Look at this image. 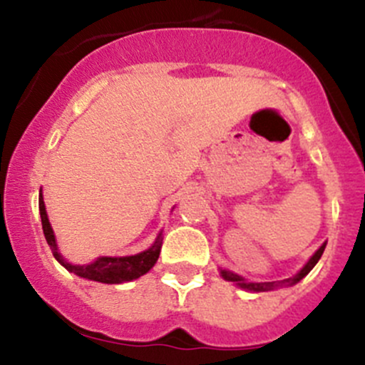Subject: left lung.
<instances>
[{
  "label": "left lung",
  "instance_id": "8db88e82",
  "mask_svg": "<svg viewBox=\"0 0 365 365\" xmlns=\"http://www.w3.org/2000/svg\"><path fill=\"white\" fill-rule=\"evenodd\" d=\"M324 247H327V242L321 244L319 250H317L316 253H314L312 257L309 258V262H307V264L303 265V267L299 269L298 272H296L294 277L285 278V280H280V282H250V280H246L244 277H240V274H237V272L228 271V269H219V274H221L222 280L232 282L233 285H237V287L242 289V291H247V292H267V291H274V289L292 287V285L298 284L299 280H303V278H305L307 274L312 271L314 265L319 262V258H321V255H323Z\"/></svg>",
  "mask_w": 365,
  "mask_h": 365
}]
</instances>
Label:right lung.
Listing matches in <instances>:
<instances>
[{
	"instance_id": "1",
	"label": "right lung",
	"mask_w": 365,
	"mask_h": 365,
	"mask_svg": "<svg viewBox=\"0 0 365 365\" xmlns=\"http://www.w3.org/2000/svg\"><path fill=\"white\" fill-rule=\"evenodd\" d=\"M38 212H41L42 232H44V237L46 240H48V246L49 250H51L53 257L56 258V262H58L62 267H66L67 271L76 274V277L85 278V280L100 282V284L118 285L137 280V278L146 274V272L157 264L158 255H160L162 239H164L162 232L158 233L155 242L151 244L148 250L140 251V253L137 255H126V257H98L96 260H93L91 264H73V262L66 260L63 255L60 253L55 232H53L51 222H49L48 219V212H46L42 189L38 190Z\"/></svg>"
}]
</instances>
